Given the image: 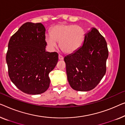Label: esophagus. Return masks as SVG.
<instances>
[{"label": "esophagus", "mask_w": 125, "mask_h": 125, "mask_svg": "<svg viewBox=\"0 0 125 125\" xmlns=\"http://www.w3.org/2000/svg\"><path fill=\"white\" fill-rule=\"evenodd\" d=\"M59 60H63V59H64V57H63L62 56H61V55H59Z\"/></svg>", "instance_id": "esophagus-1"}]
</instances>
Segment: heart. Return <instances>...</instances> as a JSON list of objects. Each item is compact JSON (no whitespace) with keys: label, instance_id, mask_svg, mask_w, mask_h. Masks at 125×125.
<instances>
[{"label":"heart","instance_id":"heart-1","mask_svg":"<svg viewBox=\"0 0 125 125\" xmlns=\"http://www.w3.org/2000/svg\"><path fill=\"white\" fill-rule=\"evenodd\" d=\"M83 27L73 24L61 23L54 26L51 33H47L45 40L51 48L56 47L60 42L61 49L66 53H73L83 46L86 39Z\"/></svg>","mask_w":125,"mask_h":125}]
</instances>
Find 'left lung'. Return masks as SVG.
<instances>
[{
    "label": "left lung",
    "instance_id": "1",
    "mask_svg": "<svg viewBox=\"0 0 125 125\" xmlns=\"http://www.w3.org/2000/svg\"><path fill=\"white\" fill-rule=\"evenodd\" d=\"M83 46L64 57L67 78L76 91L94 89L106 72L108 50L104 38L95 28L88 30Z\"/></svg>",
    "mask_w": 125,
    "mask_h": 125
}]
</instances>
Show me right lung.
Here are the masks:
<instances>
[{
    "label": "right lung",
    "mask_w": 125,
    "mask_h": 125,
    "mask_svg": "<svg viewBox=\"0 0 125 125\" xmlns=\"http://www.w3.org/2000/svg\"><path fill=\"white\" fill-rule=\"evenodd\" d=\"M46 29L41 23L26 22L12 36L6 61L13 83L24 93L38 95L50 86L48 74L58 61V53L46 51Z\"/></svg>",
    "instance_id": "add662e5"
}]
</instances>
